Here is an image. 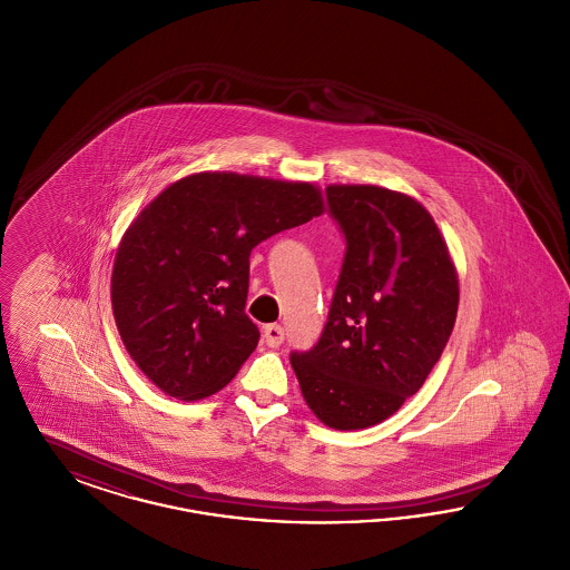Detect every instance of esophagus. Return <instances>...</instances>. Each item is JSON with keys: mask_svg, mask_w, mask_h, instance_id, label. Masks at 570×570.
Masks as SVG:
<instances>
[{"mask_svg": "<svg viewBox=\"0 0 570 570\" xmlns=\"http://www.w3.org/2000/svg\"><path fill=\"white\" fill-rule=\"evenodd\" d=\"M263 333H265V342H267V346H272V348H279V346L284 344V326L267 325Z\"/></svg>", "mask_w": 570, "mask_h": 570, "instance_id": "esophagus-1", "label": "esophagus"}]
</instances>
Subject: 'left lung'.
I'll return each mask as SVG.
<instances>
[{
    "label": "left lung",
    "mask_w": 570,
    "mask_h": 570,
    "mask_svg": "<svg viewBox=\"0 0 570 570\" xmlns=\"http://www.w3.org/2000/svg\"><path fill=\"white\" fill-rule=\"evenodd\" d=\"M346 254L321 340L291 354L309 410L333 430H365L412 397L444 351L460 284L434 217L402 191L328 186Z\"/></svg>",
    "instance_id": "left-lung-1"
}]
</instances>
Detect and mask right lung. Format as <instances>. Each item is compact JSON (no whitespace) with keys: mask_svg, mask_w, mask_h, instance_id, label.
<instances>
[{"mask_svg":"<svg viewBox=\"0 0 570 570\" xmlns=\"http://www.w3.org/2000/svg\"><path fill=\"white\" fill-rule=\"evenodd\" d=\"M321 214V190L305 181L196 173L160 191L126 230L110 277L140 372L184 402L235 379L261 337L245 314L252 249Z\"/></svg>","mask_w":570,"mask_h":570,"instance_id":"obj_1","label":"right lung"}]
</instances>
